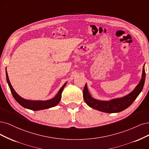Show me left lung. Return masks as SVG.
<instances>
[{"label": "left lung", "instance_id": "obj_1", "mask_svg": "<svg viewBox=\"0 0 149 149\" xmlns=\"http://www.w3.org/2000/svg\"><path fill=\"white\" fill-rule=\"evenodd\" d=\"M145 80L146 72L144 65H143L142 78L136 88L130 93L126 95L123 97L114 98L109 101L99 100L93 98L91 96L88 92L87 85L86 84L83 91L84 99L85 103L90 107L98 110V111L108 113L121 112L130 106L142 92L143 85H144Z\"/></svg>", "mask_w": 149, "mask_h": 149}]
</instances>
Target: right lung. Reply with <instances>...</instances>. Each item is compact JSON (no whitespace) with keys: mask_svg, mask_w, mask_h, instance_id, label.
I'll list each match as a JSON object with an SVG mask.
<instances>
[{"mask_svg":"<svg viewBox=\"0 0 149 149\" xmlns=\"http://www.w3.org/2000/svg\"><path fill=\"white\" fill-rule=\"evenodd\" d=\"M6 74L7 81L9 86V88L10 89L11 93L13 95V97L14 98H15V100L17 101V102L23 107L26 109L33 110V111H38V110L45 109L54 107L56 106V105L60 102L61 99V96H62V91H63L65 86L67 84V81L63 85H62V87L60 88L59 92H57V95L53 98L48 100H46V101L26 100L21 97L20 95H18L15 91V90L13 89L10 82V80H9L6 69Z\"/></svg>","mask_w":149,"mask_h":149,"instance_id":"add662e5","label":"right lung"}]
</instances>
